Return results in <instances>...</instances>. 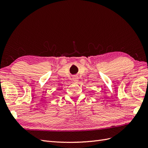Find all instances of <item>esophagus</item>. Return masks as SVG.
I'll return each instance as SVG.
<instances>
[{
  "label": "esophagus",
  "mask_w": 148,
  "mask_h": 148,
  "mask_svg": "<svg viewBox=\"0 0 148 148\" xmlns=\"http://www.w3.org/2000/svg\"><path fill=\"white\" fill-rule=\"evenodd\" d=\"M72 79H73V81L75 83H77L78 82V76H76V75L73 76Z\"/></svg>",
  "instance_id": "obj_1"
}]
</instances>
